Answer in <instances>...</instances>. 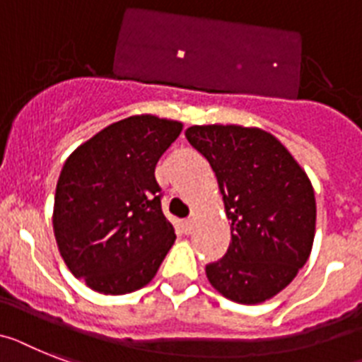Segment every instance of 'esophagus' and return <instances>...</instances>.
<instances>
[{
	"label": "esophagus",
	"mask_w": 362,
	"mask_h": 362,
	"mask_svg": "<svg viewBox=\"0 0 362 362\" xmlns=\"http://www.w3.org/2000/svg\"><path fill=\"white\" fill-rule=\"evenodd\" d=\"M193 228H195V218H186L184 221V230H186V233L193 232Z\"/></svg>",
	"instance_id": "esophagus-1"
}]
</instances>
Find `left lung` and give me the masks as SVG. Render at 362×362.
<instances>
[{"instance_id":"1","label":"left lung","mask_w":362,"mask_h":362,"mask_svg":"<svg viewBox=\"0 0 362 362\" xmlns=\"http://www.w3.org/2000/svg\"><path fill=\"white\" fill-rule=\"evenodd\" d=\"M186 138L215 171L232 221L226 254L206 265L209 284L239 303L272 298L311 252L317 204L308 175L265 130L195 124Z\"/></svg>"}]
</instances>
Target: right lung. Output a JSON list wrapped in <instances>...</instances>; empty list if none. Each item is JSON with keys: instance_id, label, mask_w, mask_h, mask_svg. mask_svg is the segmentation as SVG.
I'll list each match as a JSON object with an SVG mask.
<instances>
[{"instance_id": "1", "label": "right lung", "mask_w": 362, "mask_h": 362, "mask_svg": "<svg viewBox=\"0 0 362 362\" xmlns=\"http://www.w3.org/2000/svg\"><path fill=\"white\" fill-rule=\"evenodd\" d=\"M182 123L132 115L103 129L66 160L53 226L73 276L103 294L147 285L173 247L154 169Z\"/></svg>"}]
</instances>
